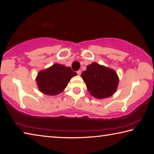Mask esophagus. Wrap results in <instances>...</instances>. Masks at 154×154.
<instances>
[{
  "label": "esophagus",
  "instance_id": "esophagus-1",
  "mask_svg": "<svg viewBox=\"0 0 154 154\" xmlns=\"http://www.w3.org/2000/svg\"><path fill=\"white\" fill-rule=\"evenodd\" d=\"M77 73L78 75H80L81 73H82V71H77Z\"/></svg>",
  "mask_w": 154,
  "mask_h": 154
}]
</instances>
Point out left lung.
I'll use <instances>...</instances> for the list:
<instances>
[{
    "label": "left lung",
    "instance_id": "1",
    "mask_svg": "<svg viewBox=\"0 0 154 154\" xmlns=\"http://www.w3.org/2000/svg\"><path fill=\"white\" fill-rule=\"evenodd\" d=\"M82 77L91 95L96 98H109L116 93L119 77L116 71L96 62L87 66Z\"/></svg>",
    "mask_w": 154,
    "mask_h": 154
}]
</instances>
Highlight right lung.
I'll use <instances>...</instances> for the list:
<instances>
[{
	"label": "right lung",
	"instance_id": "1",
	"mask_svg": "<svg viewBox=\"0 0 154 154\" xmlns=\"http://www.w3.org/2000/svg\"><path fill=\"white\" fill-rule=\"evenodd\" d=\"M76 75L71 67L54 64L38 72L36 82L41 92L48 96H56L63 92L71 78Z\"/></svg>",
	"mask_w": 154,
	"mask_h": 154
}]
</instances>
